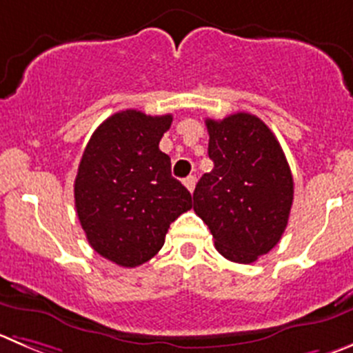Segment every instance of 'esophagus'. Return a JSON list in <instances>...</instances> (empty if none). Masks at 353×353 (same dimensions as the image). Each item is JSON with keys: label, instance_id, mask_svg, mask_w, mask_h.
<instances>
[{"label": "esophagus", "instance_id": "1", "mask_svg": "<svg viewBox=\"0 0 353 353\" xmlns=\"http://www.w3.org/2000/svg\"><path fill=\"white\" fill-rule=\"evenodd\" d=\"M196 176H192V174H190V176H187L185 180H183V185L187 187V189H189V192H194V189H196Z\"/></svg>", "mask_w": 353, "mask_h": 353}]
</instances>
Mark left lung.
Returning <instances> with one entry per match:
<instances>
[{"label": "left lung", "instance_id": "obj_1", "mask_svg": "<svg viewBox=\"0 0 353 353\" xmlns=\"http://www.w3.org/2000/svg\"><path fill=\"white\" fill-rule=\"evenodd\" d=\"M213 170L194 190V211L213 234L218 253L253 263L279 243L293 204V174L281 143L248 112L206 119Z\"/></svg>", "mask_w": 353, "mask_h": 353}]
</instances>
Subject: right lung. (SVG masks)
Wrapping results in <instances>:
<instances>
[{
  "mask_svg": "<svg viewBox=\"0 0 353 353\" xmlns=\"http://www.w3.org/2000/svg\"><path fill=\"white\" fill-rule=\"evenodd\" d=\"M173 116L126 109L107 117L79 163L74 201L90 246L121 267H139L163 248L170 223L192 208L159 150Z\"/></svg>",
  "mask_w": 353,
  "mask_h": 353,
  "instance_id": "add662e5",
  "label": "right lung"
}]
</instances>
